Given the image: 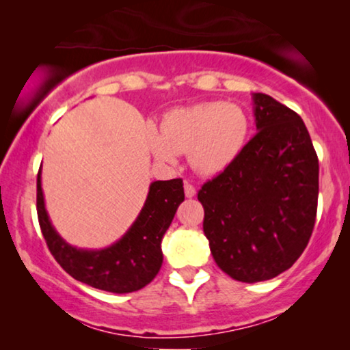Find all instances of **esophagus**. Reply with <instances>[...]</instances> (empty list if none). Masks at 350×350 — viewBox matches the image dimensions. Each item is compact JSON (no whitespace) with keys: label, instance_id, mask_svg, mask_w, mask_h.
<instances>
[{"label":"esophagus","instance_id":"esophagus-1","mask_svg":"<svg viewBox=\"0 0 350 350\" xmlns=\"http://www.w3.org/2000/svg\"><path fill=\"white\" fill-rule=\"evenodd\" d=\"M185 196H186V198H194V196H196V188H194L193 185L185 183Z\"/></svg>","mask_w":350,"mask_h":350}]
</instances>
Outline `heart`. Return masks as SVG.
<instances>
[{
    "label": "heart",
    "instance_id": "heart-1",
    "mask_svg": "<svg viewBox=\"0 0 350 350\" xmlns=\"http://www.w3.org/2000/svg\"><path fill=\"white\" fill-rule=\"evenodd\" d=\"M248 118L242 107L229 102H202L172 109L159 131L146 132L151 154L172 165L178 154H188L196 174L215 176L234 164L248 137Z\"/></svg>",
    "mask_w": 350,
    "mask_h": 350
}]
</instances>
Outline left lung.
I'll return each instance as SVG.
<instances>
[{"instance_id": "1", "label": "left lung", "mask_w": 350, "mask_h": 350, "mask_svg": "<svg viewBox=\"0 0 350 350\" xmlns=\"http://www.w3.org/2000/svg\"><path fill=\"white\" fill-rule=\"evenodd\" d=\"M252 100L256 135L198 194L215 262L245 284L293 266L312 234L319 198V159L303 119L266 94Z\"/></svg>"}]
</instances>
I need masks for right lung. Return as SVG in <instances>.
Returning <instances> with one entry per match:
<instances>
[{
	"label": "right lung",
	"instance_id": "1",
	"mask_svg": "<svg viewBox=\"0 0 350 350\" xmlns=\"http://www.w3.org/2000/svg\"><path fill=\"white\" fill-rule=\"evenodd\" d=\"M36 186L42 236L57 262L73 279L109 293H132L154 279L164 260L162 237L185 200L183 180L152 181L135 221L119 241L105 248H78L66 242L57 232L46 210L41 169Z\"/></svg>",
	"mask_w": 350,
	"mask_h": 350
}]
</instances>
